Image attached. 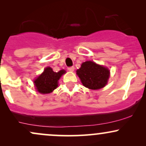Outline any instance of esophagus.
I'll return each instance as SVG.
<instances>
[{"label":"esophagus","mask_w":146,"mask_h":146,"mask_svg":"<svg viewBox=\"0 0 146 146\" xmlns=\"http://www.w3.org/2000/svg\"><path fill=\"white\" fill-rule=\"evenodd\" d=\"M74 69H75V68L73 67V66H71V67H68V71H71V72H73V71H74Z\"/></svg>","instance_id":"obj_1"}]
</instances>
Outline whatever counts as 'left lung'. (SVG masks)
<instances>
[{
    "mask_svg": "<svg viewBox=\"0 0 146 146\" xmlns=\"http://www.w3.org/2000/svg\"><path fill=\"white\" fill-rule=\"evenodd\" d=\"M76 72L84 86L92 90L100 89L105 86L110 73L108 68L92 61L82 64L81 68Z\"/></svg>",
    "mask_w": 146,
    "mask_h": 146,
    "instance_id": "8db88e82",
    "label": "left lung"
}]
</instances>
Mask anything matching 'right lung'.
I'll list each match as a JSON object with an SVG mask.
<instances>
[{
	"instance_id": "obj_1",
	"label": "right lung",
	"mask_w": 146,
	"mask_h": 146,
	"mask_svg": "<svg viewBox=\"0 0 146 146\" xmlns=\"http://www.w3.org/2000/svg\"><path fill=\"white\" fill-rule=\"evenodd\" d=\"M65 72L64 70H61L56 73L51 67L46 68L44 72L35 80L34 84L37 90L42 94L51 93L58 87V81Z\"/></svg>"
}]
</instances>
